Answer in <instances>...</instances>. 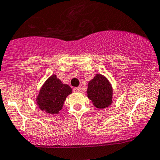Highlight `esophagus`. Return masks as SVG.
<instances>
[{"mask_svg":"<svg viewBox=\"0 0 160 160\" xmlns=\"http://www.w3.org/2000/svg\"><path fill=\"white\" fill-rule=\"evenodd\" d=\"M74 92H81V88L78 87V88H73Z\"/></svg>","mask_w":160,"mask_h":160,"instance_id":"34e87169","label":"esophagus"}]
</instances>
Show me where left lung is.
<instances>
[{"instance_id":"8db88e82","label":"left lung","mask_w":160,"mask_h":160,"mask_svg":"<svg viewBox=\"0 0 160 160\" xmlns=\"http://www.w3.org/2000/svg\"><path fill=\"white\" fill-rule=\"evenodd\" d=\"M87 94L93 105L99 109L106 108L112 102L113 90L111 83L105 76L100 73L96 74L88 82Z\"/></svg>"}]
</instances>
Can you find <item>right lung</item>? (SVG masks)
<instances>
[{"label": "right lung", "mask_w": 160, "mask_h": 160, "mask_svg": "<svg viewBox=\"0 0 160 160\" xmlns=\"http://www.w3.org/2000/svg\"><path fill=\"white\" fill-rule=\"evenodd\" d=\"M72 92L69 85L63 83L53 74L41 87L36 101L41 110L49 114H58L62 108L66 97Z\"/></svg>", "instance_id": "1"}]
</instances>
